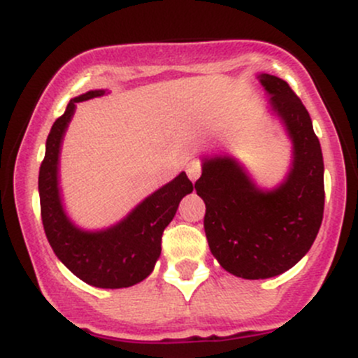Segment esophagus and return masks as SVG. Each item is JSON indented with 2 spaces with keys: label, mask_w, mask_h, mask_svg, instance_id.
I'll use <instances>...</instances> for the list:
<instances>
[{
  "label": "esophagus",
  "mask_w": 358,
  "mask_h": 358,
  "mask_svg": "<svg viewBox=\"0 0 358 358\" xmlns=\"http://www.w3.org/2000/svg\"><path fill=\"white\" fill-rule=\"evenodd\" d=\"M187 175H188V178L192 180V182H195V180L199 178L200 175H202V163H200L199 159H193V162L188 163Z\"/></svg>",
  "instance_id": "1"
}]
</instances>
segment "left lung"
<instances>
[{
  "mask_svg": "<svg viewBox=\"0 0 358 358\" xmlns=\"http://www.w3.org/2000/svg\"><path fill=\"white\" fill-rule=\"evenodd\" d=\"M269 104L293 141V165L274 190H261L231 156L205 158L195 190L213 257L237 278L279 276L310 250L323 220V155L311 117L286 80L261 73Z\"/></svg>",
  "mask_w": 358,
  "mask_h": 358,
  "instance_id": "obj_1",
  "label": "left lung"
}]
</instances>
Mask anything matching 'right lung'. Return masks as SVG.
<instances>
[{"instance_id":"right-lung-1","label":"right lung","mask_w":358,"mask_h":358,"mask_svg":"<svg viewBox=\"0 0 358 358\" xmlns=\"http://www.w3.org/2000/svg\"><path fill=\"white\" fill-rule=\"evenodd\" d=\"M102 94L104 90H89L71 99L65 113L53 122L38 175L40 210L45 234L55 256L87 285L117 289L150 276L162 254L163 231L173 220L180 200L192 193L193 185L182 171L113 227L99 232L76 227L65 215L60 200V145L77 102Z\"/></svg>"}]
</instances>
